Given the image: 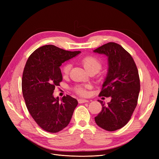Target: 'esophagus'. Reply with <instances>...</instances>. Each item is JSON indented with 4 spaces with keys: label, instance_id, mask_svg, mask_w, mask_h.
I'll return each mask as SVG.
<instances>
[{
    "label": "esophagus",
    "instance_id": "34e87169",
    "mask_svg": "<svg viewBox=\"0 0 159 159\" xmlns=\"http://www.w3.org/2000/svg\"><path fill=\"white\" fill-rule=\"evenodd\" d=\"M89 101L87 100V99H78V102L80 103H87Z\"/></svg>",
    "mask_w": 159,
    "mask_h": 159
}]
</instances>
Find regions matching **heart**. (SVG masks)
Masks as SVG:
<instances>
[{"label": "heart", "instance_id": "obj_1", "mask_svg": "<svg viewBox=\"0 0 159 159\" xmlns=\"http://www.w3.org/2000/svg\"><path fill=\"white\" fill-rule=\"evenodd\" d=\"M81 63L84 67V68L87 70L89 73H93L96 74L99 71V70L102 69V64L101 61L95 56H87L84 57L83 58L81 59ZM71 68V64L70 63H66L61 68V71L65 75H68L70 73V71ZM87 88L88 86H82V85H78L76 86L74 88V91L75 92L82 96H85L88 94L87 92Z\"/></svg>", "mask_w": 159, "mask_h": 159}]
</instances>
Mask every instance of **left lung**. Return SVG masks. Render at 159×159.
Wrapping results in <instances>:
<instances>
[{"mask_svg": "<svg viewBox=\"0 0 159 159\" xmlns=\"http://www.w3.org/2000/svg\"><path fill=\"white\" fill-rule=\"evenodd\" d=\"M108 57L109 68L99 96L111 98L95 117L96 124L108 131H116L129 121L136 108L140 91V80L133 58L117 43L109 42L94 51Z\"/></svg>", "mask_w": 159, "mask_h": 159, "instance_id": "8db88e82", "label": "left lung"}]
</instances>
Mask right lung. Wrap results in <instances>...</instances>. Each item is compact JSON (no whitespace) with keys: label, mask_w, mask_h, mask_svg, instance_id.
<instances>
[{"label":"right lung","mask_w":159,"mask_h":159,"mask_svg":"<svg viewBox=\"0 0 159 159\" xmlns=\"http://www.w3.org/2000/svg\"><path fill=\"white\" fill-rule=\"evenodd\" d=\"M80 52L46 45L36 49L26 61L22 79L23 97L32 117L46 131L57 133L68 126L78 105L70 95L60 101L53 93L62 81L60 66Z\"/></svg>","instance_id":"add662e5"}]
</instances>
